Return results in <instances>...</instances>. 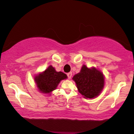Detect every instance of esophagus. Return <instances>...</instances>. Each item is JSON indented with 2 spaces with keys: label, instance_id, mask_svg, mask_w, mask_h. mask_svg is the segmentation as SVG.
Segmentation results:
<instances>
[{
  "label": "esophagus",
  "instance_id": "1",
  "mask_svg": "<svg viewBox=\"0 0 134 134\" xmlns=\"http://www.w3.org/2000/svg\"><path fill=\"white\" fill-rule=\"evenodd\" d=\"M67 76H68V78L69 79H70L71 78V76H72V72H68L67 73Z\"/></svg>",
  "mask_w": 134,
  "mask_h": 134
}]
</instances>
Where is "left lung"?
<instances>
[{
	"mask_svg": "<svg viewBox=\"0 0 134 134\" xmlns=\"http://www.w3.org/2000/svg\"><path fill=\"white\" fill-rule=\"evenodd\" d=\"M78 91L86 99L95 98L100 94L105 85V76L96 68L83 65L79 73L72 78Z\"/></svg>",
	"mask_w": 134,
	"mask_h": 134,
	"instance_id": "8db88e82",
	"label": "left lung"
}]
</instances>
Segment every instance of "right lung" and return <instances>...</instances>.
<instances>
[{
	"mask_svg": "<svg viewBox=\"0 0 134 134\" xmlns=\"http://www.w3.org/2000/svg\"><path fill=\"white\" fill-rule=\"evenodd\" d=\"M67 79V76L62 71L57 72L51 65L43 72L34 77V81L38 91L42 94H49L55 90L58 84Z\"/></svg>",
	"mask_w": 134,
	"mask_h": 134,
	"instance_id": "obj_1",
	"label": "right lung"
}]
</instances>
